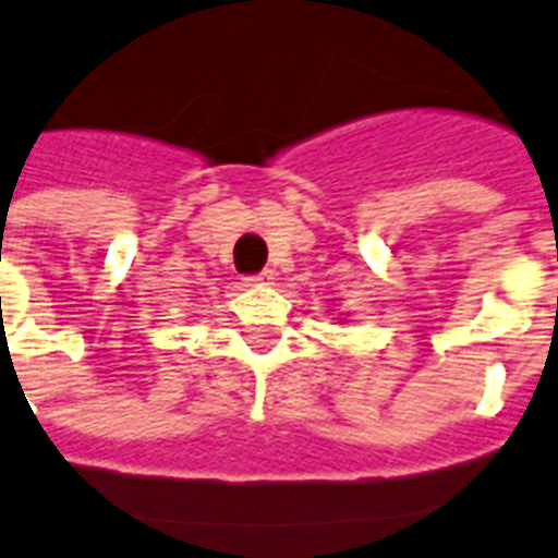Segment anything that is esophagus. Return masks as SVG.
<instances>
[{"label": "esophagus", "mask_w": 558, "mask_h": 558, "mask_svg": "<svg viewBox=\"0 0 558 558\" xmlns=\"http://www.w3.org/2000/svg\"><path fill=\"white\" fill-rule=\"evenodd\" d=\"M270 279H274V270H262V274L244 276L242 282L244 284H270Z\"/></svg>", "instance_id": "1"}]
</instances>
